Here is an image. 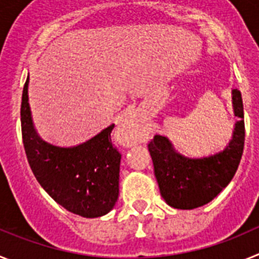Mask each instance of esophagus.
<instances>
[{
    "mask_svg": "<svg viewBox=\"0 0 259 259\" xmlns=\"http://www.w3.org/2000/svg\"><path fill=\"white\" fill-rule=\"evenodd\" d=\"M118 135L124 145H135L137 143H141L144 136L143 124L135 114H125L119 124Z\"/></svg>",
    "mask_w": 259,
    "mask_h": 259,
    "instance_id": "34e87169",
    "label": "esophagus"
}]
</instances>
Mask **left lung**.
<instances>
[{"instance_id": "1", "label": "left lung", "mask_w": 259, "mask_h": 259, "mask_svg": "<svg viewBox=\"0 0 259 259\" xmlns=\"http://www.w3.org/2000/svg\"><path fill=\"white\" fill-rule=\"evenodd\" d=\"M233 114L239 116L223 150L192 158L175 150L168 137L155 135L148 145L159 192L168 206L191 210L209 203L236 174L244 150L245 125L241 92L232 91Z\"/></svg>"}]
</instances>
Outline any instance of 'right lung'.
<instances>
[{
    "instance_id": "1",
    "label": "right lung",
    "mask_w": 259,
    "mask_h": 259,
    "mask_svg": "<svg viewBox=\"0 0 259 259\" xmlns=\"http://www.w3.org/2000/svg\"><path fill=\"white\" fill-rule=\"evenodd\" d=\"M28 84L29 76L23 88L20 120L23 144L33 175L50 197L68 211L84 218L107 214L118 200L122 159L111 144L114 124L79 145H53L36 131Z\"/></svg>"
}]
</instances>
